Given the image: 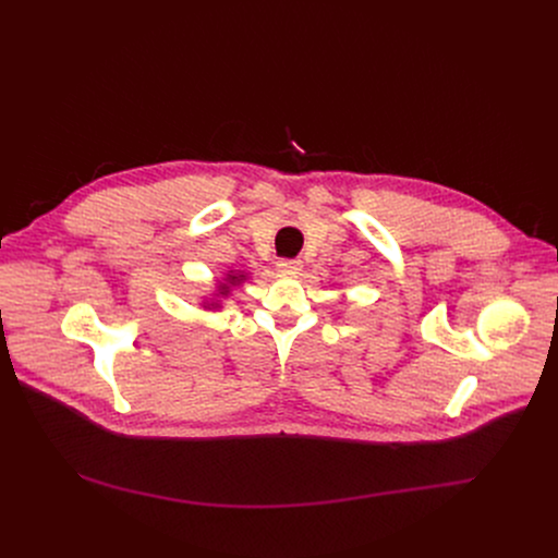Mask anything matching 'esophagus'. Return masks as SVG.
<instances>
[{
    "mask_svg": "<svg viewBox=\"0 0 558 558\" xmlns=\"http://www.w3.org/2000/svg\"><path fill=\"white\" fill-rule=\"evenodd\" d=\"M278 271L284 274V276L300 274V271H302V263H300V260H280V263H278Z\"/></svg>",
    "mask_w": 558,
    "mask_h": 558,
    "instance_id": "1",
    "label": "esophagus"
}]
</instances>
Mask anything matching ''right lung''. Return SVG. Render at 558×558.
Here are the masks:
<instances>
[{
	"instance_id": "1",
	"label": "right lung",
	"mask_w": 558,
	"mask_h": 558,
	"mask_svg": "<svg viewBox=\"0 0 558 558\" xmlns=\"http://www.w3.org/2000/svg\"><path fill=\"white\" fill-rule=\"evenodd\" d=\"M241 280H245V274H227L225 282H220V287H218V293H220V295H227L231 287L241 284ZM211 306H216V304H211Z\"/></svg>"
}]
</instances>
